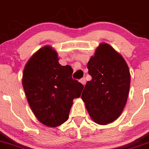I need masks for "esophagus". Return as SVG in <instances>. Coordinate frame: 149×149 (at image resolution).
I'll return each mask as SVG.
<instances>
[{
  "instance_id": "esophagus-1",
  "label": "esophagus",
  "mask_w": 149,
  "mask_h": 149,
  "mask_svg": "<svg viewBox=\"0 0 149 149\" xmlns=\"http://www.w3.org/2000/svg\"><path fill=\"white\" fill-rule=\"evenodd\" d=\"M80 82H81L83 85H84V84H85V83H86V80H85V79H84V78H82V79L80 80Z\"/></svg>"
}]
</instances>
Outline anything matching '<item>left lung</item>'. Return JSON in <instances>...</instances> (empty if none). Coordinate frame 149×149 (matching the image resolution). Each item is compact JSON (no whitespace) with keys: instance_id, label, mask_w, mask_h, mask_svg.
Instances as JSON below:
<instances>
[{"instance_id":"left-lung-1","label":"left lung","mask_w":149,"mask_h":149,"mask_svg":"<svg viewBox=\"0 0 149 149\" xmlns=\"http://www.w3.org/2000/svg\"><path fill=\"white\" fill-rule=\"evenodd\" d=\"M87 67L92 79L87 81L81 100L95 123H113L128 100L131 74L126 61L111 45L101 43Z\"/></svg>"}]
</instances>
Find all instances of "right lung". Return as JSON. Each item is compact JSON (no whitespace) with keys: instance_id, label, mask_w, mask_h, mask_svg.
<instances>
[{"instance_id":"obj_1","label":"right lung","mask_w":149,"mask_h":149,"mask_svg":"<svg viewBox=\"0 0 149 149\" xmlns=\"http://www.w3.org/2000/svg\"><path fill=\"white\" fill-rule=\"evenodd\" d=\"M57 52L47 45L36 51L26 64L23 88L30 108L38 121L47 127L66 122L75 98L83 86L72 79L73 69L61 66Z\"/></svg>"}]
</instances>
